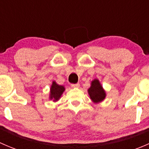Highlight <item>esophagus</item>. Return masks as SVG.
I'll list each match as a JSON object with an SVG mask.
<instances>
[{
	"label": "esophagus",
	"mask_w": 149,
	"mask_h": 149,
	"mask_svg": "<svg viewBox=\"0 0 149 149\" xmlns=\"http://www.w3.org/2000/svg\"><path fill=\"white\" fill-rule=\"evenodd\" d=\"M80 86V84H71V87L72 88H79Z\"/></svg>",
	"instance_id": "1"
}]
</instances>
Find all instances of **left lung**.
<instances>
[{"label":"left lung","mask_w":149,"mask_h":149,"mask_svg":"<svg viewBox=\"0 0 149 149\" xmlns=\"http://www.w3.org/2000/svg\"><path fill=\"white\" fill-rule=\"evenodd\" d=\"M90 98L95 103L102 102L105 98V91H104L102 86L97 79H94L91 82V86L88 90Z\"/></svg>","instance_id":"left-lung-1"}]
</instances>
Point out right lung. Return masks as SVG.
<instances>
[{
	"instance_id": "right-lung-1",
	"label": "right lung",
	"mask_w": 149,
	"mask_h": 149,
	"mask_svg": "<svg viewBox=\"0 0 149 149\" xmlns=\"http://www.w3.org/2000/svg\"><path fill=\"white\" fill-rule=\"evenodd\" d=\"M65 90V88L63 86H60L57 84L55 81L52 82L50 88V99L53 100V101H57L60 99L62 95L63 92Z\"/></svg>"
}]
</instances>
